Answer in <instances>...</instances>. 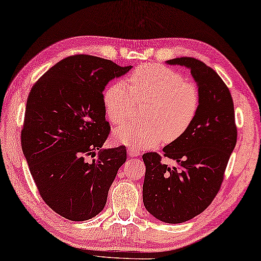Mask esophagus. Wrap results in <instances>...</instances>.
<instances>
[{
	"label": "esophagus",
	"instance_id": "obj_1",
	"mask_svg": "<svg viewBox=\"0 0 261 261\" xmlns=\"http://www.w3.org/2000/svg\"><path fill=\"white\" fill-rule=\"evenodd\" d=\"M127 152H128V156H132V157H136V156L140 155V152L134 148H128Z\"/></svg>",
	"mask_w": 261,
	"mask_h": 261
}]
</instances>
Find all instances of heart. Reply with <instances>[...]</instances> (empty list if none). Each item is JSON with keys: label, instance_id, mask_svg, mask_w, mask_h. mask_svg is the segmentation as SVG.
Here are the masks:
<instances>
[{"label": "heart", "instance_id": "1", "mask_svg": "<svg viewBox=\"0 0 261 261\" xmlns=\"http://www.w3.org/2000/svg\"><path fill=\"white\" fill-rule=\"evenodd\" d=\"M121 82L106 88L102 95L105 113L114 125L121 123L134 112L135 102H143L146 121L126 123L114 129L118 142L135 149H148L162 141L172 142L186 133L200 109L198 85L185 81L181 74L160 65L138 67Z\"/></svg>", "mask_w": 261, "mask_h": 261}]
</instances>
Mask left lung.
Instances as JSON below:
<instances>
[{
	"mask_svg": "<svg viewBox=\"0 0 261 261\" xmlns=\"http://www.w3.org/2000/svg\"><path fill=\"white\" fill-rule=\"evenodd\" d=\"M191 70L200 91V109L181 138L163 148V157L177 162L170 168L157 152L143 153L144 207L165 223H182L201 214L219 193L237 127L230 91L217 72L194 58L168 60Z\"/></svg>",
	"mask_w": 261,
	"mask_h": 261,
	"instance_id": "8db88e82",
	"label": "left lung"
}]
</instances>
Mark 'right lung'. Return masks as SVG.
I'll return each instance as SVG.
<instances>
[{
  "label": "right lung",
  "mask_w": 261,
  "mask_h": 261,
  "mask_svg": "<svg viewBox=\"0 0 261 261\" xmlns=\"http://www.w3.org/2000/svg\"><path fill=\"white\" fill-rule=\"evenodd\" d=\"M132 66L76 54L33 84L20 133L23 153L47 206L70 221L92 219L127 159L126 147L100 149L110 134L102 91ZM97 159L91 162L89 155Z\"/></svg>",
  "instance_id": "add662e5"
}]
</instances>
